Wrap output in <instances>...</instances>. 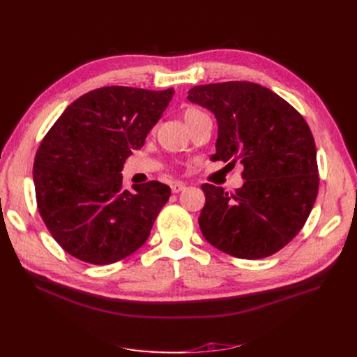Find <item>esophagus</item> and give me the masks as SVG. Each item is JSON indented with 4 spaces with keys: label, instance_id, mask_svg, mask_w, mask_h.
<instances>
[{
    "label": "esophagus",
    "instance_id": "1",
    "mask_svg": "<svg viewBox=\"0 0 357 357\" xmlns=\"http://www.w3.org/2000/svg\"><path fill=\"white\" fill-rule=\"evenodd\" d=\"M172 192L174 194H179L181 191H183L185 190V183H182V182H175V183H172Z\"/></svg>",
    "mask_w": 357,
    "mask_h": 357
}]
</instances>
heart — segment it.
I'll return each instance as SVG.
<instances>
[{
  "label": "heart",
  "instance_id": "heart-1",
  "mask_svg": "<svg viewBox=\"0 0 357 357\" xmlns=\"http://www.w3.org/2000/svg\"><path fill=\"white\" fill-rule=\"evenodd\" d=\"M199 114H202L201 109L194 108V107H190V108H186V109L183 111V119H185L186 124H188L190 121H192V120H194L195 117H198Z\"/></svg>",
  "mask_w": 357,
  "mask_h": 357
}]
</instances>
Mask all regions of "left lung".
<instances>
[{
    "label": "left lung",
    "mask_w": 357,
    "mask_h": 357,
    "mask_svg": "<svg viewBox=\"0 0 357 357\" xmlns=\"http://www.w3.org/2000/svg\"><path fill=\"white\" fill-rule=\"evenodd\" d=\"M188 100L217 119L211 159L245 166V183L234 194L201 186L202 236L240 259L276 253L304 227L318 194L317 150L307 121L278 93L248 81L198 85Z\"/></svg>",
    "instance_id": "left-lung-1"
}]
</instances>
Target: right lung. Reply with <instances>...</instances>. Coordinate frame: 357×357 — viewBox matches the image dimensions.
<instances>
[{
  "label": "right lung",
  "instance_id": "1",
  "mask_svg": "<svg viewBox=\"0 0 357 357\" xmlns=\"http://www.w3.org/2000/svg\"><path fill=\"white\" fill-rule=\"evenodd\" d=\"M174 88L104 86L75 100L37 149V208L59 246L86 264L109 265L140 249L171 188L158 181L123 188L121 171L143 147Z\"/></svg>",
  "mask_w": 357,
  "mask_h": 357
}]
</instances>
